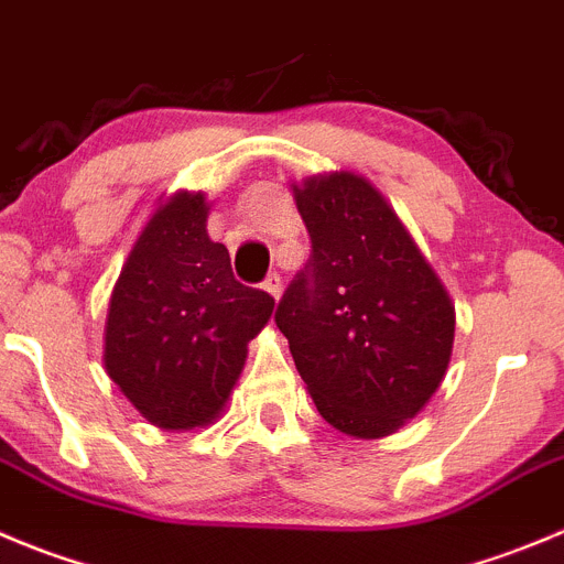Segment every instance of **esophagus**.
Returning <instances> with one entry per match:
<instances>
[{"instance_id": "obj_1", "label": "esophagus", "mask_w": 564, "mask_h": 564, "mask_svg": "<svg viewBox=\"0 0 564 564\" xmlns=\"http://www.w3.org/2000/svg\"><path fill=\"white\" fill-rule=\"evenodd\" d=\"M262 288H265V291L279 302V296H282V279H279V273H271V276L262 282Z\"/></svg>"}]
</instances>
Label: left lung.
Listing matches in <instances>:
<instances>
[{"mask_svg": "<svg viewBox=\"0 0 564 564\" xmlns=\"http://www.w3.org/2000/svg\"><path fill=\"white\" fill-rule=\"evenodd\" d=\"M293 198L313 254L279 302L276 326L321 417L351 437H388L446 377L452 296L366 176H310Z\"/></svg>", "mask_w": 564, "mask_h": 564, "instance_id": "8db88e82", "label": "left lung"}]
</instances>
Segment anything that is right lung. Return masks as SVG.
<instances>
[{"label": "right lung", "instance_id": "right-lung-1", "mask_svg": "<svg viewBox=\"0 0 564 564\" xmlns=\"http://www.w3.org/2000/svg\"><path fill=\"white\" fill-rule=\"evenodd\" d=\"M202 191L163 198L132 243L105 321V371L149 423L207 426L227 406L273 299L240 285L207 235Z\"/></svg>", "mask_w": 564, "mask_h": 564}]
</instances>
